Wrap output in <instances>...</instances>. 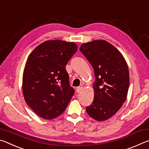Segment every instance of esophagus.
I'll use <instances>...</instances> for the list:
<instances>
[{
  "label": "esophagus",
  "instance_id": "34e87169",
  "mask_svg": "<svg viewBox=\"0 0 149 149\" xmlns=\"http://www.w3.org/2000/svg\"><path fill=\"white\" fill-rule=\"evenodd\" d=\"M82 90H83V87H81V86H80V87H77L76 88V91H77V93H79V92H81V91Z\"/></svg>",
  "mask_w": 149,
  "mask_h": 149
}]
</instances>
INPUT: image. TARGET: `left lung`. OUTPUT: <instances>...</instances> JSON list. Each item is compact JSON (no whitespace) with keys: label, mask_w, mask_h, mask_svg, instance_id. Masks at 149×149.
I'll list each match as a JSON object with an SVG mask.
<instances>
[{"label":"left lung","mask_w":149,"mask_h":149,"mask_svg":"<svg viewBox=\"0 0 149 149\" xmlns=\"http://www.w3.org/2000/svg\"><path fill=\"white\" fill-rule=\"evenodd\" d=\"M80 51L94 70L95 91L92 104L87 113L97 121L113 116L127 98L130 85L129 69L119 50L104 40L84 43Z\"/></svg>","instance_id":"1"}]
</instances>
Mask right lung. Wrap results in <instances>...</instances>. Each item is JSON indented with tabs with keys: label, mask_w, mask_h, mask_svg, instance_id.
Wrapping results in <instances>:
<instances>
[{
	"label": "right lung",
	"mask_w": 149,
	"mask_h": 149,
	"mask_svg": "<svg viewBox=\"0 0 149 149\" xmlns=\"http://www.w3.org/2000/svg\"><path fill=\"white\" fill-rule=\"evenodd\" d=\"M77 50L73 42L50 40L37 46L25 65L22 91L27 104L44 119L62 114L75 91L65 65Z\"/></svg>",
	"instance_id": "1"
}]
</instances>
